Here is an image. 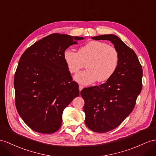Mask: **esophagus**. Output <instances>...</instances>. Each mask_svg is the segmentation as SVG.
Instances as JSON below:
<instances>
[{
  "instance_id": "1",
  "label": "esophagus",
  "mask_w": 156,
  "mask_h": 156,
  "mask_svg": "<svg viewBox=\"0 0 156 156\" xmlns=\"http://www.w3.org/2000/svg\"><path fill=\"white\" fill-rule=\"evenodd\" d=\"M83 88V86H82V85H80L79 86V90H80V91H81Z\"/></svg>"
}]
</instances>
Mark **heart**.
<instances>
[{"label":"heart","mask_w":156,"mask_h":156,"mask_svg":"<svg viewBox=\"0 0 156 156\" xmlns=\"http://www.w3.org/2000/svg\"><path fill=\"white\" fill-rule=\"evenodd\" d=\"M64 59L71 73L76 74L87 63V69L74 76L82 84H90L98 80L105 82L114 74L119 65V56L114 47L97 41H91L80 47L78 53L67 49Z\"/></svg>","instance_id":"1"}]
</instances>
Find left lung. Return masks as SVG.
Returning a JSON list of instances; mask_svg holds the SVG:
<instances>
[{"label":"left lung","instance_id":"1","mask_svg":"<svg viewBox=\"0 0 156 156\" xmlns=\"http://www.w3.org/2000/svg\"><path fill=\"white\" fill-rule=\"evenodd\" d=\"M94 40L111 41L119 56L114 74L105 83L85 87L80 92L85 101L86 126L96 133L117 128L130 114L142 87V69L135 52L117 35H101Z\"/></svg>","mask_w":156,"mask_h":156}]
</instances>
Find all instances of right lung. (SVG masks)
<instances>
[{"label":"right lung","instance_id":"right-lung-1","mask_svg":"<svg viewBox=\"0 0 156 156\" xmlns=\"http://www.w3.org/2000/svg\"><path fill=\"white\" fill-rule=\"evenodd\" d=\"M83 39L51 34L27 48L20 58L14 80L16 107L31 129L51 134L61 128L64 109L80 94L64 53Z\"/></svg>","mask_w":156,"mask_h":156}]
</instances>
